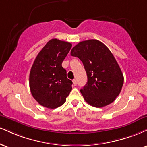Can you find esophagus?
I'll use <instances>...</instances> for the list:
<instances>
[{"label":"esophagus","instance_id":"1","mask_svg":"<svg viewBox=\"0 0 147 147\" xmlns=\"http://www.w3.org/2000/svg\"><path fill=\"white\" fill-rule=\"evenodd\" d=\"M72 83H73L74 86H76V85H77V80H76V79H73V80H72Z\"/></svg>","mask_w":147,"mask_h":147}]
</instances>
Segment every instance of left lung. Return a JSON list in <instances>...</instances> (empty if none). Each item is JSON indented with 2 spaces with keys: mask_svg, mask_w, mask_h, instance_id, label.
<instances>
[{
  "mask_svg": "<svg viewBox=\"0 0 147 147\" xmlns=\"http://www.w3.org/2000/svg\"><path fill=\"white\" fill-rule=\"evenodd\" d=\"M70 55L82 61L87 73L88 82L80 90L85 100L96 107L114 102L121 92L124 77L108 48L98 40H88L75 46Z\"/></svg>",
  "mask_w": 147,
  "mask_h": 147,
  "instance_id": "8db88e82",
  "label": "left lung"
}]
</instances>
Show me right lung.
<instances>
[{"instance_id":"obj_1","label":"right lung","mask_w":147,"mask_h":147,"mask_svg":"<svg viewBox=\"0 0 147 147\" xmlns=\"http://www.w3.org/2000/svg\"><path fill=\"white\" fill-rule=\"evenodd\" d=\"M72 44L52 39L35 58L29 75L31 94L39 104L50 109L62 105L72 90V82L61 66Z\"/></svg>"}]
</instances>
